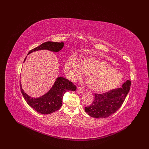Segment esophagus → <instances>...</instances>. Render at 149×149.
Segmentation results:
<instances>
[{"mask_svg":"<svg viewBox=\"0 0 149 149\" xmlns=\"http://www.w3.org/2000/svg\"><path fill=\"white\" fill-rule=\"evenodd\" d=\"M76 91H77L78 93H83V89L81 87H78L77 89H76Z\"/></svg>","mask_w":149,"mask_h":149,"instance_id":"34e87169","label":"esophagus"}]
</instances>
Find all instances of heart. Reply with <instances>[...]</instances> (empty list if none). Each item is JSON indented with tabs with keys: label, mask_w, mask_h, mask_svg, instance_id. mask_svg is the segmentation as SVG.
<instances>
[{
	"label": "heart",
	"mask_w": 149,
	"mask_h": 149,
	"mask_svg": "<svg viewBox=\"0 0 149 149\" xmlns=\"http://www.w3.org/2000/svg\"><path fill=\"white\" fill-rule=\"evenodd\" d=\"M65 72L71 81L87 75L86 84L93 91L104 93L118 87L123 75L107 62L99 58L86 57L79 61L74 56L70 57L64 66Z\"/></svg>",
	"instance_id": "b5f03b06"
}]
</instances>
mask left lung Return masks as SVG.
Returning <instances> with one entry per match:
<instances>
[{
	"label": "left lung",
	"mask_w": 149,
	"mask_h": 149,
	"mask_svg": "<svg viewBox=\"0 0 149 149\" xmlns=\"http://www.w3.org/2000/svg\"><path fill=\"white\" fill-rule=\"evenodd\" d=\"M130 84V81L127 80L122 85V88L103 94H94V100L91 106L85 107V112L94 118H106L115 113L123 104Z\"/></svg>",
	"instance_id": "8db88e82"
}]
</instances>
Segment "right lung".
I'll use <instances>...</instances> for the list:
<instances>
[{
	"label": "right lung",
	"mask_w": 149,
	"mask_h": 149,
	"mask_svg": "<svg viewBox=\"0 0 149 149\" xmlns=\"http://www.w3.org/2000/svg\"><path fill=\"white\" fill-rule=\"evenodd\" d=\"M64 46V43L47 42L40 45V46L31 49L29 54L33 52L48 49V50L58 52ZM25 58L24 61H25ZM21 93L25 100L28 104L40 114H49L58 111L62 106L63 97L64 94L68 91H74L76 86L70 81L63 77H58L52 88L49 91L42 96L37 98H33L26 94L22 89V84H20Z\"/></svg>",
	"instance_id": "obj_1"
}]
</instances>
